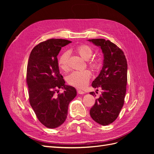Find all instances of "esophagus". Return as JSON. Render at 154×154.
Masks as SVG:
<instances>
[{
    "label": "esophagus",
    "instance_id": "34e87169",
    "mask_svg": "<svg viewBox=\"0 0 154 154\" xmlns=\"http://www.w3.org/2000/svg\"><path fill=\"white\" fill-rule=\"evenodd\" d=\"M77 92H78V94H85V93L84 91H83L80 89H78V88L77 89Z\"/></svg>",
    "mask_w": 154,
    "mask_h": 154
}]
</instances>
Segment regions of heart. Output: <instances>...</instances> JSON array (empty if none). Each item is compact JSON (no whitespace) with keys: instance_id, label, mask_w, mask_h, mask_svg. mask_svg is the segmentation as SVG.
<instances>
[{"instance_id":"1","label":"heart","mask_w":154,"mask_h":154,"mask_svg":"<svg viewBox=\"0 0 154 154\" xmlns=\"http://www.w3.org/2000/svg\"><path fill=\"white\" fill-rule=\"evenodd\" d=\"M76 52L85 60H89L92 56L93 51L92 48L87 45H78L76 48ZM70 53L68 51H64L58 58V63L59 67L64 71H67L69 70V59ZM100 62L97 60H92L89 62V66L93 69L96 70L100 67ZM91 73L88 70L83 71H75L71 72L67 77V82L69 85L76 87L82 88L86 85L91 78Z\"/></svg>"}]
</instances>
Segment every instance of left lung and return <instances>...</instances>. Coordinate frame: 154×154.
Segmentation results:
<instances>
[{"label": "left lung", "mask_w": 154, "mask_h": 154, "mask_svg": "<svg viewBox=\"0 0 154 154\" xmlns=\"http://www.w3.org/2000/svg\"><path fill=\"white\" fill-rule=\"evenodd\" d=\"M88 40L99 46L104 57L103 67L92 83V87L101 88V94L91 109L90 115L96 123L105 126L114 122L123 106L127 91V62L123 51L110 40ZM90 94L95 95L94 92Z\"/></svg>", "instance_id": "obj_1"}]
</instances>
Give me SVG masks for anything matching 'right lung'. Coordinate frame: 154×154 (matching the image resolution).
<instances>
[{"instance_id":"add662e5","label":"right lung","mask_w":154,"mask_h":154,"mask_svg":"<svg viewBox=\"0 0 154 154\" xmlns=\"http://www.w3.org/2000/svg\"><path fill=\"white\" fill-rule=\"evenodd\" d=\"M71 42L54 38L42 42L32 49L28 60L26 81L29 103L40 122L49 128L64 123L69 104L76 96L75 88L65 84L57 58L62 48ZM61 88L64 92L57 94Z\"/></svg>"}]
</instances>
